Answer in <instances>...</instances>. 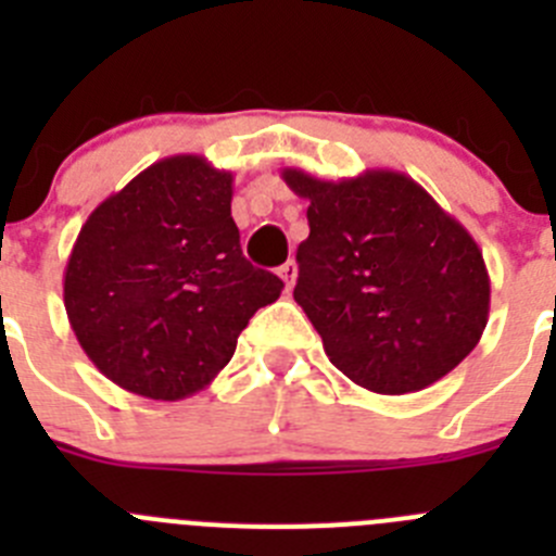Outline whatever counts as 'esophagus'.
<instances>
[{"label":"esophagus","mask_w":556,"mask_h":556,"mask_svg":"<svg viewBox=\"0 0 556 556\" xmlns=\"http://www.w3.org/2000/svg\"><path fill=\"white\" fill-rule=\"evenodd\" d=\"M278 275H281V278H283L287 289H292L294 287V278H298V264H294V262L281 264V267H278Z\"/></svg>","instance_id":"34e87169"}]
</instances>
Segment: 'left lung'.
I'll use <instances>...</instances> for the list:
<instances>
[{"instance_id": "8db88e82", "label": "left lung", "mask_w": 556, "mask_h": 556, "mask_svg": "<svg viewBox=\"0 0 556 556\" xmlns=\"http://www.w3.org/2000/svg\"><path fill=\"white\" fill-rule=\"evenodd\" d=\"M281 178L308 200L294 301L331 365L378 395L448 376L490 314V275L468 228L404 172L320 180L289 166Z\"/></svg>"}]
</instances>
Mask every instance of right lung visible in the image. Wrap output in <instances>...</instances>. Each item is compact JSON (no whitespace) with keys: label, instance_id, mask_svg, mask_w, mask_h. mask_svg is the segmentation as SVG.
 I'll return each mask as SVG.
<instances>
[{"label":"right lung","instance_id":"add662e5","mask_svg":"<svg viewBox=\"0 0 556 556\" xmlns=\"http://www.w3.org/2000/svg\"><path fill=\"white\" fill-rule=\"evenodd\" d=\"M233 175L169 155L102 200L63 273L68 326L122 390L180 401L230 362L250 317L283 281L242 255Z\"/></svg>","mask_w":556,"mask_h":556}]
</instances>
